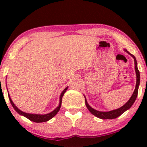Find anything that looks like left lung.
<instances>
[{
  "instance_id": "left-lung-1",
  "label": "left lung",
  "mask_w": 147,
  "mask_h": 147,
  "mask_svg": "<svg viewBox=\"0 0 147 147\" xmlns=\"http://www.w3.org/2000/svg\"><path fill=\"white\" fill-rule=\"evenodd\" d=\"M124 51L127 52L128 54H130V55L134 58V67H135V71L136 74V84L135 90H134L133 94H132V95L131 96V98H130V100H128V101L126 102L123 106H122V107L118 108V109L114 110L109 112H100V111H98V110L93 109L92 107H90V105L88 104V102L86 100L85 102H86V107L88 108V109L89 110V111L91 112L93 115L99 118H101V119H114V118H116L117 117H118V116H120L122 114H123L124 112L126 111V110L129 109V108L131 107L132 104H134V102H135L136 97H137L138 86H139V84H140V72L138 71V69L137 67V62H136L135 57H134L132 54L130 53L126 49L124 50Z\"/></svg>"
}]
</instances>
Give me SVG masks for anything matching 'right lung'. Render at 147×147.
I'll return each mask as SVG.
<instances>
[{"mask_svg":"<svg viewBox=\"0 0 147 147\" xmlns=\"http://www.w3.org/2000/svg\"><path fill=\"white\" fill-rule=\"evenodd\" d=\"M67 89V87L62 92V93L61 94V96H60V98H59V106L56 108L53 112H50V113L47 114H43V115H41V114H33L25 113V112L21 111V110H20L19 108H17V106H16L15 104H14L13 101H12L11 97H10L9 94V98L10 102H11V103L12 104V106H13V107L14 108V109H15L16 111L18 112V113L21 114V115H23L24 116H25L26 118H28V119L31 120V121H33V122H47L49 120L51 119V118H53V116H55L56 114H57V112H59L60 108H61V105L62 97H63V96L64 95V94H65V92H66Z\"/></svg>","mask_w":147,"mask_h":147,"instance_id":"obj_1","label":"right lung"}]
</instances>
